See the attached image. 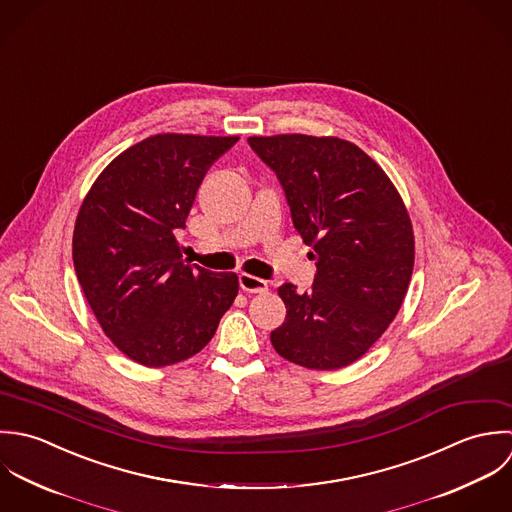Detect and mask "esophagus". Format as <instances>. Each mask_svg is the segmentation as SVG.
<instances>
[{
  "label": "esophagus",
  "mask_w": 512,
  "mask_h": 512,
  "mask_svg": "<svg viewBox=\"0 0 512 512\" xmlns=\"http://www.w3.org/2000/svg\"><path fill=\"white\" fill-rule=\"evenodd\" d=\"M239 287L245 291V293H265L269 289L267 281L259 279V277H253V275H247V273H241L239 275Z\"/></svg>",
  "instance_id": "obj_1"
}]
</instances>
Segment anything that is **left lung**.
<instances>
[{"instance_id": "obj_1", "label": "left lung", "mask_w": 512, "mask_h": 512, "mask_svg": "<svg viewBox=\"0 0 512 512\" xmlns=\"http://www.w3.org/2000/svg\"><path fill=\"white\" fill-rule=\"evenodd\" d=\"M277 174L295 229L312 247V287H279L285 322L273 348L310 370L356 362L386 332L408 293L413 229L386 172L356 144L334 136H251Z\"/></svg>"}]
</instances>
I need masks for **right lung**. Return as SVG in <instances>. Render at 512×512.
<instances>
[{
    "label": "right lung",
    "instance_id": "1",
    "mask_svg": "<svg viewBox=\"0 0 512 512\" xmlns=\"http://www.w3.org/2000/svg\"><path fill=\"white\" fill-rule=\"evenodd\" d=\"M237 140L150 136L104 168L79 209L77 279L104 334L142 366L198 354L237 297L235 273L186 265L176 241L207 170Z\"/></svg>",
    "mask_w": 512,
    "mask_h": 512
}]
</instances>
